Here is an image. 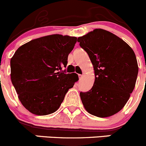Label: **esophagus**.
I'll list each match as a JSON object with an SVG mask.
<instances>
[{
    "mask_svg": "<svg viewBox=\"0 0 146 146\" xmlns=\"http://www.w3.org/2000/svg\"><path fill=\"white\" fill-rule=\"evenodd\" d=\"M78 78H79V79H81L82 78V75L78 74Z\"/></svg>",
    "mask_w": 146,
    "mask_h": 146,
    "instance_id": "34e87169",
    "label": "esophagus"
}]
</instances>
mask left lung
<instances>
[{
  "mask_svg": "<svg viewBox=\"0 0 146 146\" xmlns=\"http://www.w3.org/2000/svg\"><path fill=\"white\" fill-rule=\"evenodd\" d=\"M90 57L95 80L89 91L80 92L85 110L107 117L120 111L134 89L138 67L134 51L114 34L96 29L78 38Z\"/></svg>",
  "mask_w": 146,
  "mask_h": 146,
  "instance_id": "left-lung-1",
  "label": "left lung"
}]
</instances>
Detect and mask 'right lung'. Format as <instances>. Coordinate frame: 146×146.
Returning a JSON list of instances; mask_svg holds the SVG:
<instances>
[{
	"instance_id": "add662e5",
	"label": "right lung",
	"mask_w": 146,
	"mask_h": 146,
	"mask_svg": "<svg viewBox=\"0 0 146 146\" xmlns=\"http://www.w3.org/2000/svg\"><path fill=\"white\" fill-rule=\"evenodd\" d=\"M76 42L74 36L48 35L15 51L10 60L11 81L22 104L31 113L42 116L55 112L78 80L76 73L63 70Z\"/></svg>"
}]
</instances>
